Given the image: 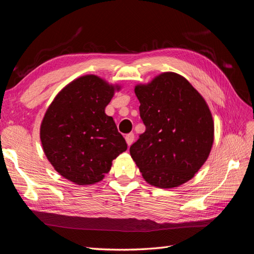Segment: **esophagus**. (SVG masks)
<instances>
[{
	"label": "esophagus",
	"instance_id": "34e87169",
	"mask_svg": "<svg viewBox=\"0 0 254 254\" xmlns=\"http://www.w3.org/2000/svg\"><path fill=\"white\" fill-rule=\"evenodd\" d=\"M134 134L133 133H129V134H127V136H126V140H127V146H131V144L133 143V141H134Z\"/></svg>",
	"mask_w": 254,
	"mask_h": 254
}]
</instances>
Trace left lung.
Segmentation results:
<instances>
[{"label":"left lung","instance_id":"obj_1","mask_svg":"<svg viewBox=\"0 0 254 254\" xmlns=\"http://www.w3.org/2000/svg\"><path fill=\"white\" fill-rule=\"evenodd\" d=\"M146 131L129 148L143 179L173 188L194 177L209 155L214 121L208 105L185 77L165 72L135 86Z\"/></svg>","mask_w":254,"mask_h":254}]
</instances>
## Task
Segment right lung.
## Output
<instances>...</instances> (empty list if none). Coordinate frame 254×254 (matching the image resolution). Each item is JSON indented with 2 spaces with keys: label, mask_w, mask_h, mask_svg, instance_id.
Here are the masks:
<instances>
[{
  "label": "right lung",
  "mask_w": 254,
  "mask_h": 254,
  "mask_svg": "<svg viewBox=\"0 0 254 254\" xmlns=\"http://www.w3.org/2000/svg\"><path fill=\"white\" fill-rule=\"evenodd\" d=\"M119 85L87 74L57 93L40 126L48 161L62 177L77 185L102 181L112 162L127 149L114 119L105 114Z\"/></svg>",
  "instance_id": "obj_1"
}]
</instances>
